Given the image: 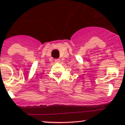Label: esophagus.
Here are the masks:
<instances>
[{
    "instance_id": "esophagus-1",
    "label": "esophagus",
    "mask_w": 125,
    "mask_h": 125,
    "mask_svg": "<svg viewBox=\"0 0 125 125\" xmlns=\"http://www.w3.org/2000/svg\"><path fill=\"white\" fill-rule=\"evenodd\" d=\"M54 62H56V63H60V62H61V60H60L59 59H57L54 60Z\"/></svg>"
}]
</instances>
